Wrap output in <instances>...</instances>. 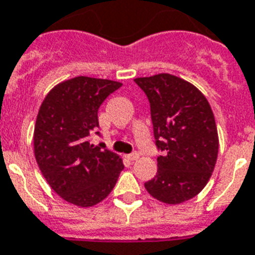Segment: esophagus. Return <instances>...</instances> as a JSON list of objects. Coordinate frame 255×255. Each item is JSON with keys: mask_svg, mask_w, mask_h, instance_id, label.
Returning a JSON list of instances; mask_svg holds the SVG:
<instances>
[{"mask_svg": "<svg viewBox=\"0 0 255 255\" xmlns=\"http://www.w3.org/2000/svg\"><path fill=\"white\" fill-rule=\"evenodd\" d=\"M139 153H137V152H133V153H131V155H128L127 157H128V160H131V161H135V160H137L139 159Z\"/></svg>", "mask_w": 255, "mask_h": 255, "instance_id": "1", "label": "esophagus"}]
</instances>
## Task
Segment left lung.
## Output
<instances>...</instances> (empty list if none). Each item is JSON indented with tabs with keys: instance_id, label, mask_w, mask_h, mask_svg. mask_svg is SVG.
Masks as SVG:
<instances>
[{
	"instance_id": "1",
	"label": "left lung",
	"mask_w": 255,
	"mask_h": 255,
	"mask_svg": "<svg viewBox=\"0 0 255 255\" xmlns=\"http://www.w3.org/2000/svg\"><path fill=\"white\" fill-rule=\"evenodd\" d=\"M151 106L157 173L144 184L152 197L181 204L208 184L218 155V133L209 102L198 88L170 74L136 78Z\"/></svg>"
}]
</instances>
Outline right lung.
Segmentation results:
<instances>
[{"label": "right lung", "mask_w": 255, "mask_h": 255, "mask_svg": "<svg viewBox=\"0 0 255 255\" xmlns=\"http://www.w3.org/2000/svg\"><path fill=\"white\" fill-rule=\"evenodd\" d=\"M119 82L77 77L57 85L38 111L34 155L43 177L63 200L82 208L96 205L114 189L123 161L90 136L99 128L98 110Z\"/></svg>", "instance_id": "1"}]
</instances>
